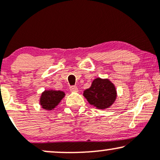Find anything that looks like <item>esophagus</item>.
<instances>
[{"instance_id": "34e87169", "label": "esophagus", "mask_w": 160, "mask_h": 160, "mask_svg": "<svg viewBox=\"0 0 160 160\" xmlns=\"http://www.w3.org/2000/svg\"><path fill=\"white\" fill-rule=\"evenodd\" d=\"M70 90H71V92H78V86H70Z\"/></svg>"}]
</instances>
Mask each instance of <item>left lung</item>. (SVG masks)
<instances>
[{"instance_id": "1", "label": "left lung", "mask_w": 160, "mask_h": 160, "mask_svg": "<svg viewBox=\"0 0 160 160\" xmlns=\"http://www.w3.org/2000/svg\"><path fill=\"white\" fill-rule=\"evenodd\" d=\"M84 97L91 105L97 109H107L115 102L117 89L109 79L98 78L92 82L89 89L83 91Z\"/></svg>"}]
</instances>
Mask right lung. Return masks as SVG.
Segmentation results:
<instances>
[{
  "label": "right lung",
  "mask_w": 160,
  "mask_h": 160,
  "mask_svg": "<svg viewBox=\"0 0 160 160\" xmlns=\"http://www.w3.org/2000/svg\"><path fill=\"white\" fill-rule=\"evenodd\" d=\"M65 96V93L62 91L46 89L40 95V105L47 111H52L58 105Z\"/></svg>",
  "instance_id": "obj_1"
}]
</instances>
